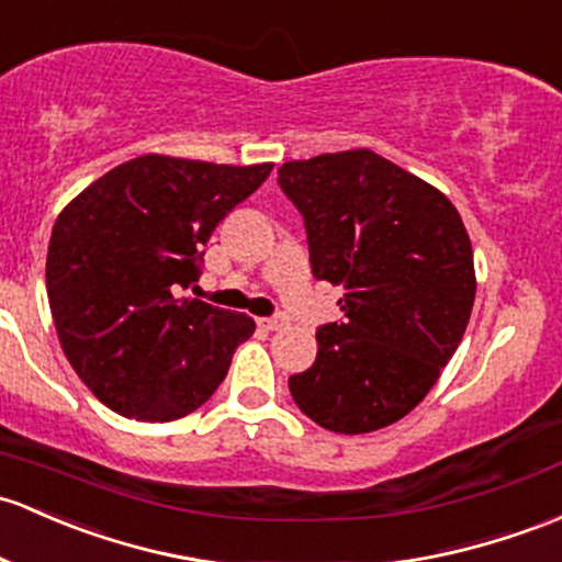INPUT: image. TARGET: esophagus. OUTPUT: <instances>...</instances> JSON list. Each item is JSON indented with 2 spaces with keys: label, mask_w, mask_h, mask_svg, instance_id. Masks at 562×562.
I'll return each instance as SVG.
<instances>
[{
  "label": "esophagus",
  "mask_w": 562,
  "mask_h": 562,
  "mask_svg": "<svg viewBox=\"0 0 562 562\" xmlns=\"http://www.w3.org/2000/svg\"><path fill=\"white\" fill-rule=\"evenodd\" d=\"M259 327L262 329H268V331H281V329H286V318L283 316H270V318H259Z\"/></svg>",
  "instance_id": "1"
}]
</instances>
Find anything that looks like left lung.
Wrapping results in <instances>:
<instances>
[{
  "mask_svg": "<svg viewBox=\"0 0 562 562\" xmlns=\"http://www.w3.org/2000/svg\"><path fill=\"white\" fill-rule=\"evenodd\" d=\"M279 187L303 214L313 276L346 289L342 322L316 329V361L289 391L329 431L396 424L437 383L472 316L461 214L372 149L289 160Z\"/></svg>",
  "mask_w": 562,
  "mask_h": 562,
  "instance_id": "left-lung-1",
  "label": "left lung"
}]
</instances>
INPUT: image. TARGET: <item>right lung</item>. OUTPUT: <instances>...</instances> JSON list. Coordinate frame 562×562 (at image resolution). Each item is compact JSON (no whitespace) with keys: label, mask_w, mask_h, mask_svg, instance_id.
I'll list each match as a JSON object with an SVG mask.
<instances>
[{"label":"right lung","mask_w":562,"mask_h":562,"mask_svg":"<svg viewBox=\"0 0 562 562\" xmlns=\"http://www.w3.org/2000/svg\"><path fill=\"white\" fill-rule=\"evenodd\" d=\"M273 171L142 155L112 168L58 214L47 300L58 340L101 404L136 420H177L231 370L255 318L179 297L203 246Z\"/></svg>","instance_id":"1"}]
</instances>
